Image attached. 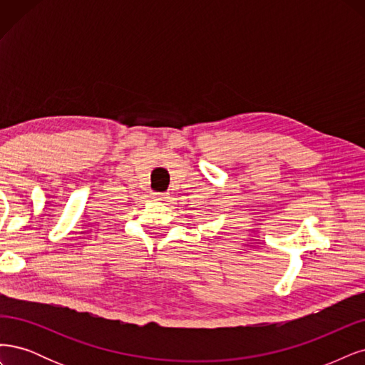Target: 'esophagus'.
Here are the masks:
<instances>
[{
    "instance_id": "1",
    "label": "esophagus",
    "mask_w": 365,
    "mask_h": 365,
    "mask_svg": "<svg viewBox=\"0 0 365 365\" xmlns=\"http://www.w3.org/2000/svg\"><path fill=\"white\" fill-rule=\"evenodd\" d=\"M153 197H155L156 200H160V202H163V200L168 198V194H165V192H155V194H153Z\"/></svg>"
}]
</instances>
